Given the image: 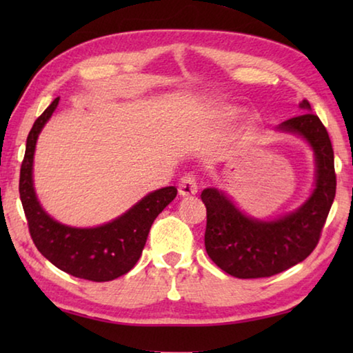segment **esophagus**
<instances>
[{
  "label": "esophagus",
  "instance_id": "34e87169",
  "mask_svg": "<svg viewBox=\"0 0 353 353\" xmlns=\"http://www.w3.org/2000/svg\"><path fill=\"white\" fill-rule=\"evenodd\" d=\"M198 193V183H196V177L193 174H185L179 181V194L181 196H193Z\"/></svg>",
  "mask_w": 353,
  "mask_h": 353
}]
</instances>
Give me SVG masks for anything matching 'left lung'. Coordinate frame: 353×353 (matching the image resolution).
<instances>
[{"instance_id": "8db88e82", "label": "left lung", "mask_w": 353, "mask_h": 353, "mask_svg": "<svg viewBox=\"0 0 353 353\" xmlns=\"http://www.w3.org/2000/svg\"><path fill=\"white\" fill-rule=\"evenodd\" d=\"M303 110H312L303 99ZM282 132L297 134L313 148L316 187L305 204L274 221L249 218L216 188H205V250L224 272L238 279L271 277L307 259L318 246L322 227L336 193L330 137L318 115L303 112L279 124Z\"/></svg>"}]
</instances>
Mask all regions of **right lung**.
<instances>
[{"instance_id": "1", "label": "right lung", "mask_w": 353, "mask_h": 353, "mask_svg": "<svg viewBox=\"0 0 353 353\" xmlns=\"http://www.w3.org/2000/svg\"><path fill=\"white\" fill-rule=\"evenodd\" d=\"M56 98L35 119L26 140V152L20 170V199L29 234L39 252L70 276L109 282L129 272L139 261L154 219L176 198V187L155 190L121 216L104 225L77 229L57 223L40 207L32 183L35 143L40 130L59 104Z\"/></svg>"}]
</instances>
